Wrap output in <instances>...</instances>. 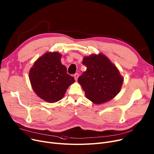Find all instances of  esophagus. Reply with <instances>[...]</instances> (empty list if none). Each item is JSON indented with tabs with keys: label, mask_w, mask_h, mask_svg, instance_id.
Listing matches in <instances>:
<instances>
[{
	"label": "esophagus",
	"mask_w": 154,
	"mask_h": 154,
	"mask_svg": "<svg viewBox=\"0 0 154 154\" xmlns=\"http://www.w3.org/2000/svg\"><path fill=\"white\" fill-rule=\"evenodd\" d=\"M74 77L75 78V80H76V81H77V79H78V77H79V74H78V73H76V74H75Z\"/></svg>",
	"instance_id": "1"
}]
</instances>
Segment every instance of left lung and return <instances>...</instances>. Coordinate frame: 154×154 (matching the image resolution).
<instances>
[{
	"label": "left lung",
	"instance_id": "obj_1",
	"mask_svg": "<svg viewBox=\"0 0 154 154\" xmlns=\"http://www.w3.org/2000/svg\"><path fill=\"white\" fill-rule=\"evenodd\" d=\"M82 64L87 70L78 79L86 97L95 104L112 100L119 93L124 77L119 69L103 54L85 56Z\"/></svg>",
	"mask_w": 154,
	"mask_h": 154
}]
</instances>
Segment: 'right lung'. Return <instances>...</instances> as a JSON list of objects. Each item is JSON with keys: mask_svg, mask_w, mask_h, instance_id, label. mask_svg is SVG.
<instances>
[{"mask_svg": "<svg viewBox=\"0 0 154 154\" xmlns=\"http://www.w3.org/2000/svg\"><path fill=\"white\" fill-rule=\"evenodd\" d=\"M62 54L47 52L30 68L29 80L32 89L44 101L54 103L61 100L68 87L75 82L61 63Z\"/></svg>", "mask_w": 154, "mask_h": 154, "instance_id": "add662e5", "label": "right lung"}]
</instances>
